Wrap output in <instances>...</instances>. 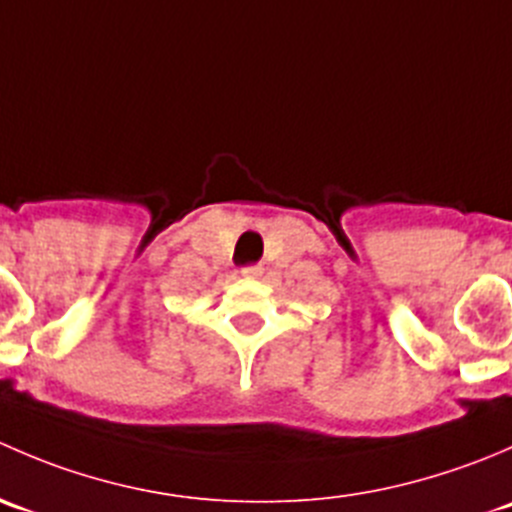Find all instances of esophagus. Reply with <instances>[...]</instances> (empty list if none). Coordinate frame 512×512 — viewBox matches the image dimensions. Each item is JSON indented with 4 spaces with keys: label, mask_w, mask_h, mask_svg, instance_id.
I'll return each mask as SVG.
<instances>
[{
    "label": "esophagus",
    "mask_w": 512,
    "mask_h": 512,
    "mask_svg": "<svg viewBox=\"0 0 512 512\" xmlns=\"http://www.w3.org/2000/svg\"><path fill=\"white\" fill-rule=\"evenodd\" d=\"M240 275L245 277V280H260L262 277V267L260 265H250V267H242Z\"/></svg>",
    "instance_id": "34e87169"
}]
</instances>
